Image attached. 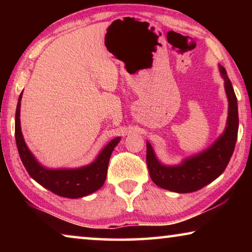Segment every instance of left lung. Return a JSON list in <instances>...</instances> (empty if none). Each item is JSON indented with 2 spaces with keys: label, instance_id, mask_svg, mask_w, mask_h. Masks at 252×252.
Returning a JSON list of instances; mask_svg holds the SVG:
<instances>
[{
  "label": "left lung",
  "instance_id": "1",
  "mask_svg": "<svg viewBox=\"0 0 252 252\" xmlns=\"http://www.w3.org/2000/svg\"><path fill=\"white\" fill-rule=\"evenodd\" d=\"M219 71L224 80V90L229 102L228 120L223 133L211 147L198 155L187 158L180 164L165 165L158 160L150 142H147L149 173L152 181L162 189L178 193L193 192L216 180L227 168L237 142L238 104L227 71L220 64Z\"/></svg>",
  "mask_w": 252,
  "mask_h": 252
}]
</instances>
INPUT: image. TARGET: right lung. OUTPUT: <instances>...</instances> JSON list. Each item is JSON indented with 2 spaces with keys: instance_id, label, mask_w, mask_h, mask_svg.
<instances>
[{
  "instance_id": "add662e5",
  "label": "right lung",
  "mask_w": 252,
  "mask_h": 252,
  "mask_svg": "<svg viewBox=\"0 0 252 252\" xmlns=\"http://www.w3.org/2000/svg\"><path fill=\"white\" fill-rule=\"evenodd\" d=\"M22 93L19 96L15 112V140L22 163L30 176L39 185L60 197L76 199L89 195L103 186L108 172L109 160L113 149L121 138L113 139L102 149L92 163L76 169H49L39 163L23 139L20 122V108Z\"/></svg>"
}]
</instances>
